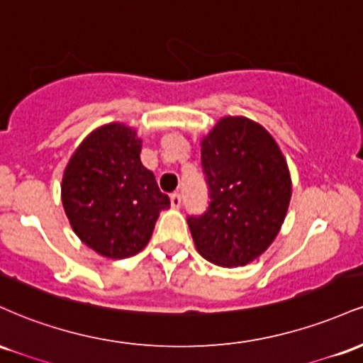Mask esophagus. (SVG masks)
Masks as SVG:
<instances>
[{"label":"esophagus","mask_w":363,"mask_h":363,"mask_svg":"<svg viewBox=\"0 0 363 363\" xmlns=\"http://www.w3.org/2000/svg\"><path fill=\"white\" fill-rule=\"evenodd\" d=\"M181 205H182L181 194H179V193L170 194V206H172V208H181Z\"/></svg>","instance_id":"1"}]
</instances>
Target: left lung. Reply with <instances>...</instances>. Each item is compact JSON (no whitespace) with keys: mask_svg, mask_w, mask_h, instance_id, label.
Instances as JSON below:
<instances>
[{"mask_svg":"<svg viewBox=\"0 0 363 363\" xmlns=\"http://www.w3.org/2000/svg\"><path fill=\"white\" fill-rule=\"evenodd\" d=\"M201 167L210 203L187 216L196 249L223 268L247 264L269 247L289 210L285 157L257 123L223 118L201 141Z\"/></svg>","mask_w":363,"mask_h":363,"instance_id":"8db88e82","label":"left lung"}]
</instances>
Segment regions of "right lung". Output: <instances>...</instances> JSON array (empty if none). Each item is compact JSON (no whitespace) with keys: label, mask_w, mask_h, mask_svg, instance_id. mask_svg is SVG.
I'll return each mask as SVG.
<instances>
[{"label":"right lung","mask_w":363,"mask_h":363,"mask_svg":"<svg viewBox=\"0 0 363 363\" xmlns=\"http://www.w3.org/2000/svg\"><path fill=\"white\" fill-rule=\"evenodd\" d=\"M140 152L135 129L107 124L83 140L62 176V206L74 234L104 257L138 254L170 206Z\"/></svg>","instance_id":"right-lung-1"}]
</instances>
